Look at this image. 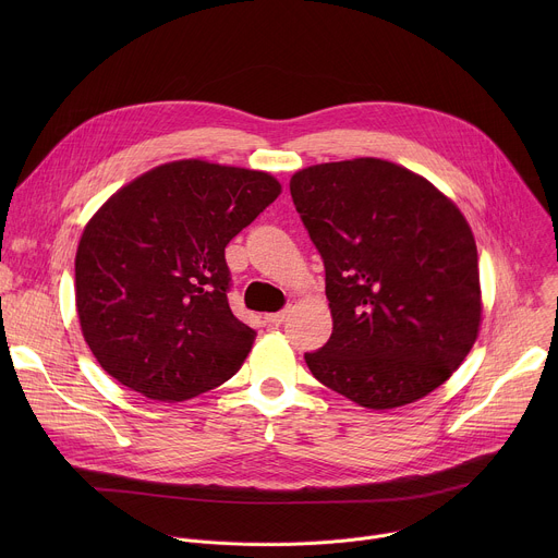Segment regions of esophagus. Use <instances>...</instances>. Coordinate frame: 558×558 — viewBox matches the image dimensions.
Wrapping results in <instances>:
<instances>
[{
	"label": "esophagus",
	"instance_id": "34e87169",
	"mask_svg": "<svg viewBox=\"0 0 558 558\" xmlns=\"http://www.w3.org/2000/svg\"><path fill=\"white\" fill-rule=\"evenodd\" d=\"M287 315H289V308H282V311H276V313H267L265 315V323L269 327H280L287 320Z\"/></svg>",
	"mask_w": 558,
	"mask_h": 558
}]
</instances>
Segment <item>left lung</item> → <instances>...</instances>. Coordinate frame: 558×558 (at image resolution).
Masks as SVG:
<instances>
[{"label":"left lung","instance_id":"obj_1","mask_svg":"<svg viewBox=\"0 0 558 558\" xmlns=\"http://www.w3.org/2000/svg\"><path fill=\"white\" fill-rule=\"evenodd\" d=\"M289 190L325 260L333 315L329 342L304 353L308 371L364 409L422 400L480 333V265L463 214L381 158L311 166Z\"/></svg>","mask_w":558,"mask_h":558}]
</instances>
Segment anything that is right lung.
Instances as JSON below:
<instances>
[{
	"label": "right lung",
	"instance_id": "right-lung-1",
	"mask_svg": "<svg viewBox=\"0 0 558 558\" xmlns=\"http://www.w3.org/2000/svg\"><path fill=\"white\" fill-rule=\"evenodd\" d=\"M278 194L267 172L187 158L108 198L74 260L78 323L108 375L158 402L235 375L256 331L229 308L225 247Z\"/></svg>",
	"mask_w": 558,
	"mask_h": 558
}]
</instances>
